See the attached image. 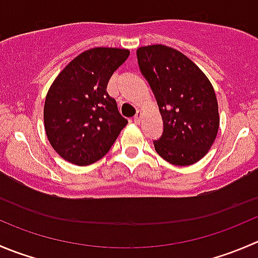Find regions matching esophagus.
<instances>
[{"mask_svg":"<svg viewBox=\"0 0 258 258\" xmlns=\"http://www.w3.org/2000/svg\"><path fill=\"white\" fill-rule=\"evenodd\" d=\"M141 117H142L141 111H137L136 114H135V116H134V122H135V123H140V121H141Z\"/></svg>","mask_w":258,"mask_h":258,"instance_id":"34e87169","label":"esophagus"}]
</instances>
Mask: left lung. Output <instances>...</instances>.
<instances>
[{
    "label": "left lung",
    "mask_w": 258,
    "mask_h": 258,
    "mask_svg": "<svg viewBox=\"0 0 258 258\" xmlns=\"http://www.w3.org/2000/svg\"><path fill=\"white\" fill-rule=\"evenodd\" d=\"M137 61L164 123L155 150L172 165L196 164L212 147L219 127L211 82L189 57L165 45L140 47Z\"/></svg>",
    "instance_id": "1"
}]
</instances>
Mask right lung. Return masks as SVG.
<instances>
[{"label":"right lung","instance_id":"obj_1","mask_svg":"<svg viewBox=\"0 0 258 258\" xmlns=\"http://www.w3.org/2000/svg\"><path fill=\"white\" fill-rule=\"evenodd\" d=\"M128 55V50L116 47L87 50L50 87L44 106L45 131L67 161L78 166L98 161L127 124L116 99L107 93V84Z\"/></svg>","mask_w":258,"mask_h":258}]
</instances>
